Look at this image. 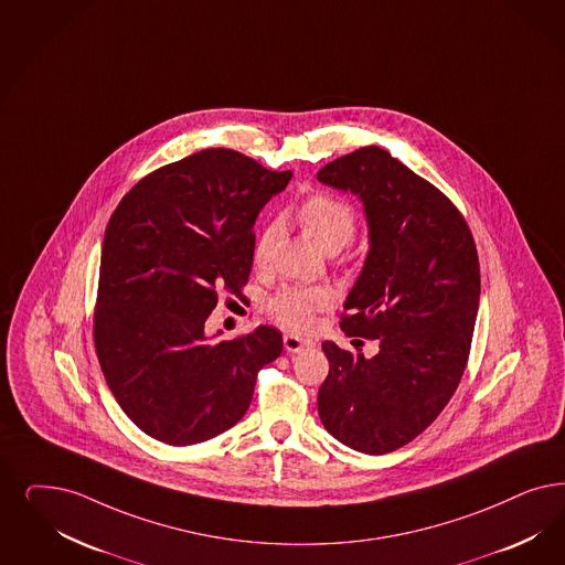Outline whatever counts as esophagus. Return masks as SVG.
<instances>
[{
    "label": "esophagus",
    "instance_id": "34e87169",
    "mask_svg": "<svg viewBox=\"0 0 565 565\" xmlns=\"http://www.w3.org/2000/svg\"><path fill=\"white\" fill-rule=\"evenodd\" d=\"M284 347H286L288 352H300L305 351V349H311L312 342L311 340H305V338H298L294 333H286L284 335Z\"/></svg>",
    "mask_w": 565,
    "mask_h": 565
}]
</instances>
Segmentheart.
Returning <instances> with one entry per match:
<instances>
[{"label":"heart","instance_id":"1","mask_svg":"<svg viewBox=\"0 0 565 565\" xmlns=\"http://www.w3.org/2000/svg\"><path fill=\"white\" fill-rule=\"evenodd\" d=\"M294 221L312 242L326 250H342L356 234V211L347 200L331 194H312L298 204ZM277 225L269 223L254 242V265L263 269L269 263ZM335 296L328 286H281L267 302L269 317L277 326L292 331L311 330L319 312L333 307Z\"/></svg>","mask_w":565,"mask_h":565}]
</instances>
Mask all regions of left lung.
I'll return each mask as SVG.
<instances>
[{"mask_svg":"<svg viewBox=\"0 0 565 565\" xmlns=\"http://www.w3.org/2000/svg\"><path fill=\"white\" fill-rule=\"evenodd\" d=\"M317 179L365 204L370 254L340 330L380 344L365 359L323 342L330 373L319 417L342 445L384 455L428 428L463 377L480 302L478 250L447 195L377 146L335 158Z\"/></svg>","mask_w":565,"mask_h":565,"instance_id":"1","label":"left lung"}]
</instances>
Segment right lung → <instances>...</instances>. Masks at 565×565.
<instances>
[{
	"label": "right lung",
	"instance_id": "obj_1",
	"mask_svg": "<svg viewBox=\"0 0 565 565\" xmlns=\"http://www.w3.org/2000/svg\"><path fill=\"white\" fill-rule=\"evenodd\" d=\"M292 171H269L227 148L164 164L118 202L99 260L94 344L120 409L156 440L190 447L235 426L281 333L260 326L209 340L218 292L242 296L254 221Z\"/></svg>",
	"mask_w": 565,
	"mask_h": 565
}]
</instances>
